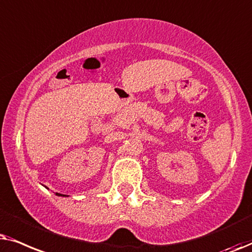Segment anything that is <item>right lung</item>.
<instances>
[{"label":"right lung","mask_w":252,"mask_h":252,"mask_svg":"<svg viewBox=\"0 0 252 252\" xmlns=\"http://www.w3.org/2000/svg\"><path fill=\"white\" fill-rule=\"evenodd\" d=\"M56 194H58V196H63V197H64V196H65V194H62V193H58V192H56Z\"/></svg>","instance_id":"add662e5"}]
</instances>
